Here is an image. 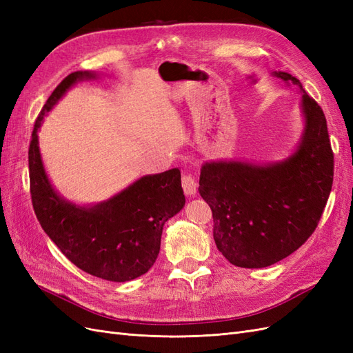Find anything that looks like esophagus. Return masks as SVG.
<instances>
[{"instance_id": "obj_1", "label": "esophagus", "mask_w": 353, "mask_h": 353, "mask_svg": "<svg viewBox=\"0 0 353 353\" xmlns=\"http://www.w3.org/2000/svg\"><path fill=\"white\" fill-rule=\"evenodd\" d=\"M197 179L191 175V174H185L183 175V188L185 191V194L188 196H194L196 191H197Z\"/></svg>"}]
</instances>
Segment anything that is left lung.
Segmentation results:
<instances>
[{
    "instance_id": "8db88e82",
    "label": "left lung",
    "mask_w": 353,
    "mask_h": 353,
    "mask_svg": "<svg viewBox=\"0 0 353 353\" xmlns=\"http://www.w3.org/2000/svg\"><path fill=\"white\" fill-rule=\"evenodd\" d=\"M302 90L305 134L284 162L258 166L210 162L201 166L199 193L212 209L218 250L236 266L265 268L312 236L333 185L334 154L319 104L297 78L274 72Z\"/></svg>"
}]
</instances>
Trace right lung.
Here are the masks:
<instances>
[{"instance_id":"add662e5","label":"right lung","mask_w":353,"mask_h":353,"mask_svg":"<svg viewBox=\"0 0 353 353\" xmlns=\"http://www.w3.org/2000/svg\"><path fill=\"white\" fill-rule=\"evenodd\" d=\"M92 77L90 72L68 74L37 117L29 144L32 206L42 230L72 263L99 279L125 283L152 268L165 222L184 208L185 197L179 169L143 176L92 208L74 206L52 190L39 154L38 128L74 82Z\"/></svg>"}]
</instances>
